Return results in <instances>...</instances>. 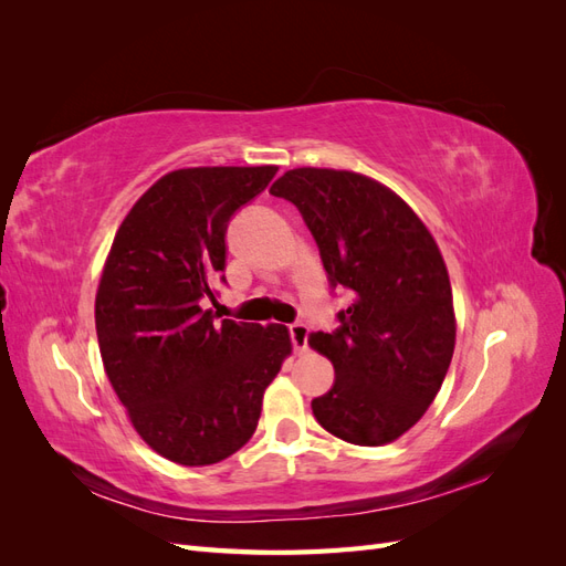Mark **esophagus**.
Returning <instances> with one entry per match:
<instances>
[{
  "mask_svg": "<svg viewBox=\"0 0 566 566\" xmlns=\"http://www.w3.org/2000/svg\"><path fill=\"white\" fill-rule=\"evenodd\" d=\"M290 339H293L295 352H304L306 349V339H310V328H306L304 323L290 325Z\"/></svg>",
  "mask_w": 566,
  "mask_h": 566,
  "instance_id": "obj_1",
  "label": "esophagus"
}]
</instances>
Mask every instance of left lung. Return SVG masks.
<instances>
[{"label":"left lung","instance_id":"left-lung-1","mask_svg":"<svg viewBox=\"0 0 566 566\" xmlns=\"http://www.w3.org/2000/svg\"><path fill=\"white\" fill-rule=\"evenodd\" d=\"M271 196L302 212L331 283L354 293L333 333L310 335L335 368L314 416L356 447L391 443L424 416L453 358V293L439 245L406 200L366 175L297 167Z\"/></svg>","mask_w":566,"mask_h":566}]
</instances>
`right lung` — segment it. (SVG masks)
<instances>
[{
    "label": "right lung",
    "instance_id": "obj_1",
    "mask_svg": "<svg viewBox=\"0 0 566 566\" xmlns=\"http://www.w3.org/2000/svg\"><path fill=\"white\" fill-rule=\"evenodd\" d=\"M276 172H167L134 202L101 271L94 318L108 380L139 437L186 468L245 447L264 389L293 352L285 325L214 321L202 310L227 266L231 214Z\"/></svg>",
    "mask_w": 566,
    "mask_h": 566
}]
</instances>
